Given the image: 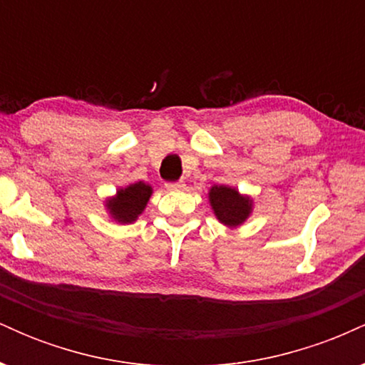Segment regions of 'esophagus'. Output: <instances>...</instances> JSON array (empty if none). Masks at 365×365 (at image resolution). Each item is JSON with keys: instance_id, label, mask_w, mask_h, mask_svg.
Returning <instances> with one entry per match:
<instances>
[{"instance_id": "1", "label": "esophagus", "mask_w": 365, "mask_h": 365, "mask_svg": "<svg viewBox=\"0 0 365 365\" xmlns=\"http://www.w3.org/2000/svg\"><path fill=\"white\" fill-rule=\"evenodd\" d=\"M165 187H166V190L175 192V190H182V188H185V183H183V182H168Z\"/></svg>"}]
</instances>
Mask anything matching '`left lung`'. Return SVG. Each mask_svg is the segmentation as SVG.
Masks as SVG:
<instances>
[{
	"mask_svg": "<svg viewBox=\"0 0 365 365\" xmlns=\"http://www.w3.org/2000/svg\"><path fill=\"white\" fill-rule=\"evenodd\" d=\"M209 202H211L215 216L230 228L240 226L252 212V199L242 195L237 188L228 185H215L209 190Z\"/></svg>",
	"mask_w": 365,
	"mask_h": 365,
	"instance_id": "1",
	"label": "left lung"
}]
</instances>
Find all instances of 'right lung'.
<instances>
[{"label":"right lung","instance_id":"right-lung-1","mask_svg":"<svg viewBox=\"0 0 365 365\" xmlns=\"http://www.w3.org/2000/svg\"><path fill=\"white\" fill-rule=\"evenodd\" d=\"M153 188L148 183L137 182L120 188L113 199L106 200V207L111 217L118 223H133L148 206Z\"/></svg>","mask_w":365,"mask_h":365}]
</instances>
